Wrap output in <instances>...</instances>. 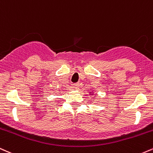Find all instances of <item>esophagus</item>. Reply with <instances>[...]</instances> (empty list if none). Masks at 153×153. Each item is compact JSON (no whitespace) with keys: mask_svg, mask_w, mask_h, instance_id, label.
I'll return each instance as SVG.
<instances>
[{"mask_svg":"<svg viewBox=\"0 0 153 153\" xmlns=\"http://www.w3.org/2000/svg\"><path fill=\"white\" fill-rule=\"evenodd\" d=\"M73 88H74V89H78L79 88V84L78 83H75V84H73Z\"/></svg>","mask_w":153,"mask_h":153,"instance_id":"34e87169","label":"esophagus"}]
</instances>
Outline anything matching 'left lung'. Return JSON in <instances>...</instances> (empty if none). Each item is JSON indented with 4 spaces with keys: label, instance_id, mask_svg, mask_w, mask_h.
<instances>
[{
    "label": "left lung",
    "instance_id": "left-lung-1",
    "mask_svg": "<svg viewBox=\"0 0 153 153\" xmlns=\"http://www.w3.org/2000/svg\"><path fill=\"white\" fill-rule=\"evenodd\" d=\"M89 94L92 95V96H93V95H94V92H89Z\"/></svg>",
    "mask_w": 153,
    "mask_h": 153
}]
</instances>
